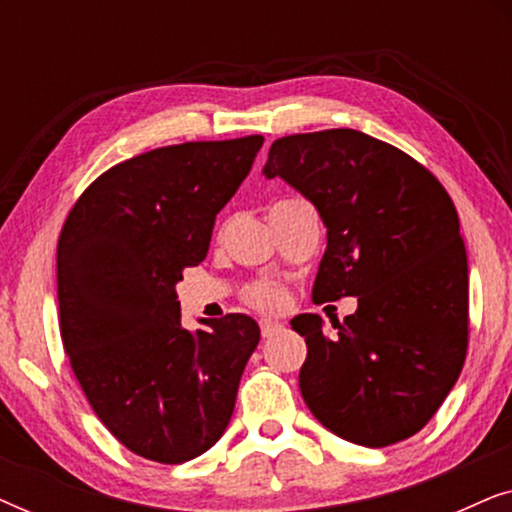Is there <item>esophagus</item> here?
Listing matches in <instances>:
<instances>
[{"mask_svg":"<svg viewBox=\"0 0 512 512\" xmlns=\"http://www.w3.org/2000/svg\"><path fill=\"white\" fill-rule=\"evenodd\" d=\"M258 324H261V333H263V338H272V335H277V333H282V331H284V324H282V321L270 319V317L261 319V321H258Z\"/></svg>","mask_w":512,"mask_h":512,"instance_id":"obj_1","label":"esophagus"}]
</instances>
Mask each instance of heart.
Here are the masks:
<instances>
[{"label": "heart", "mask_w": 512, "mask_h": 512, "mask_svg": "<svg viewBox=\"0 0 512 512\" xmlns=\"http://www.w3.org/2000/svg\"><path fill=\"white\" fill-rule=\"evenodd\" d=\"M249 300L256 307H263V310H272V307L282 305L284 293L275 284H258L249 291Z\"/></svg>", "instance_id": "heart-1"}]
</instances>
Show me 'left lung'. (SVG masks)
<instances>
[{
    "label": "left lung",
    "mask_w": 512,
    "mask_h": 512,
    "mask_svg": "<svg viewBox=\"0 0 512 512\" xmlns=\"http://www.w3.org/2000/svg\"><path fill=\"white\" fill-rule=\"evenodd\" d=\"M263 174L305 195L326 226L314 303L359 298L335 335L319 314L291 319L307 342V408L356 445L415 436L466 359L468 261L450 195L408 153L349 128L277 139Z\"/></svg>",
    "instance_id": "obj_1"
}]
</instances>
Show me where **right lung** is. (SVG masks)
Masks as SVG:
<instances>
[{
	"mask_svg": "<svg viewBox=\"0 0 512 512\" xmlns=\"http://www.w3.org/2000/svg\"><path fill=\"white\" fill-rule=\"evenodd\" d=\"M261 146L251 135L142 153L97 177L62 226V345L100 422L144 459L200 457L233 415L261 328L226 314L186 331L177 282L205 261Z\"/></svg>",
	"mask_w": 512,
	"mask_h": 512,
	"instance_id": "add662e5",
	"label": "right lung"
}]
</instances>
